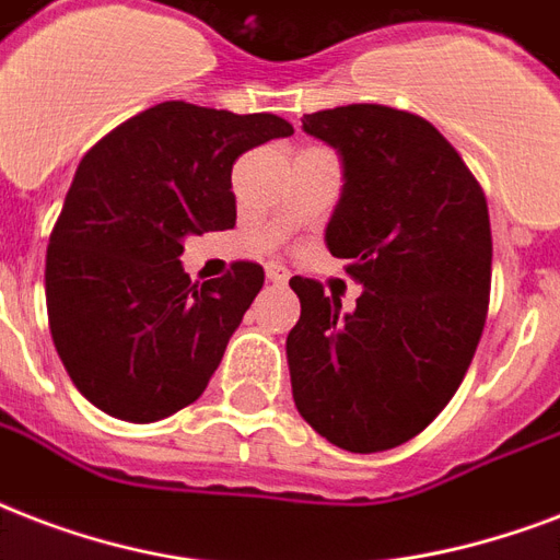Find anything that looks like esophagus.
<instances>
[{
    "instance_id": "esophagus-1",
    "label": "esophagus",
    "mask_w": 560,
    "mask_h": 560,
    "mask_svg": "<svg viewBox=\"0 0 560 560\" xmlns=\"http://www.w3.org/2000/svg\"><path fill=\"white\" fill-rule=\"evenodd\" d=\"M266 277L271 283H285V280H289V268L280 266V262H268Z\"/></svg>"
}]
</instances>
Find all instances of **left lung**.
<instances>
[{
    "mask_svg": "<svg viewBox=\"0 0 560 560\" xmlns=\"http://www.w3.org/2000/svg\"><path fill=\"white\" fill-rule=\"evenodd\" d=\"M339 151L327 248L362 285L357 310L292 277L301 320L285 339L292 397L329 444L383 453L441 415L482 339L491 219L479 180L423 116L348 104L303 116Z\"/></svg>",
    "mask_w": 560,
    "mask_h": 560,
    "instance_id": "8db88e82",
    "label": "left lung"
}]
</instances>
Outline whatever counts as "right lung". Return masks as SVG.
<instances>
[{"label": "right lung", "instance_id": "add662e5", "mask_svg": "<svg viewBox=\"0 0 560 560\" xmlns=\"http://www.w3.org/2000/svg\"><path fill=\"white\" fill-rule=\"evenodd\" d=\"M292 133L275 114L163 102L86 151L49 236L46 310L60 362L93 406L151 423L201 397L266 271L233 262L192 283L184 236L231 231L233 163Z\"/></svg>", "mask_w": 560, "mask_h": 560}]
</instances>
